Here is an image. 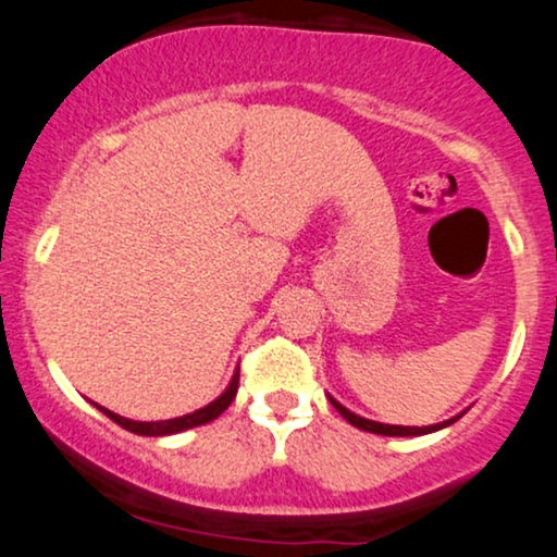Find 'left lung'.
<instances>
[{"label":"left lung","mask_w":557,"mask_h":557,"mask_svg":"<svg viewBox=\"0 0 557 557\" xmlns=\"http://www.w3.org/2000/svg\"><path fill=\"white\" fill-rule=\"evenodd\" d=\"M332 406L337 408V413L348 421V424L359 426L363 432H374V434H385V437H419V434H430V432H437V430H445V426H450L453 421H458L463 417V413H458V417L447 419V421H440V424H430V426H398V424H382V421H372V419H363L359 413L348 411V408L343 406V403H337L332 395H327Z\"/></svg>","instance_id":"left-lung-1"}]
</instances>
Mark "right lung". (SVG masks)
<instances>
[{
  "label": "right lung",
  "instance_id": "1",
  "mask_svg": "<svg viewBox=\"0 0 557 557\" xmlns=\"http://www.w3.org/2000/svg\"><path fill=\"white\" fill-rule=\"evenodd\" d=\"M238 380H240V372L235 369L233 380H230V385L225 387V393L220 395V398L209 403V406L198 408L194 413H185V417H177V419H168V421H133V419H125L120 417V413L110 411V408H99L104 417H110L114 424H120L123 430L133 432V434H144V437H168V434H177V432H185V430H194V426H201V424H209V421H214L220 417L222 411L233 403L235 393H238Z\"/></svg>",
  "mask_w": 557,
  "mask_h": 557
}]
</instances>
